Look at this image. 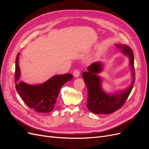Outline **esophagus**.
<instances>
[{
    "label": "esophagus",
    "mask_w": 149,
    "mask_h": 149,
    "mask_svg": "<svg viewBox=\"0 0 149 149\" xmlns=\"http://www.w3.org/2000/svg\"><path fill=\"white\" fill-rule=\"evenodd\" d=\"M80 75V72L78 70H76L73 71V76L75 78H78Z\"/></svg>",
    "instance_id": "1"
}]
</instances>
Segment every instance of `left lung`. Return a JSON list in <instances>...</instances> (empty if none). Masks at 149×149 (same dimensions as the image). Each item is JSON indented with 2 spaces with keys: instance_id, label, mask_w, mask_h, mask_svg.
Here are the masks:
<instances>
[{
  "instance_id": "obj_1",
  "label": "left lung",
  "mask_w": 149,
  "mask_h": 149,
  "mask_svg": "<svg viewBox=\"0 0 149 149\" xmlns=\"http://www.w3.org/2000/svg\"><path fill=\"white\" fill-rule=\"evenodd\" d=\"M119 51L129 59L132 81L123 90L114 93L106 92L102 88L101 78L98 74L103 71L104 65L101 61L94 62L89 66L87 70L82 74L88 89L87 107L94 114H109L115 112L123 106L131 92L135 82L134 54L132 49L124 44H116Z\"/></svg>"
}]
</instances>
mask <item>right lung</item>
Segmentation results:
<instances>
[{
  "mask_svg": "<svg viewBox=\"0 0 149 149\" xmlns=\"http://www.w3.org/2000/svg\"><path fill=\"white\" fill-rule=\"evenodd\" d=\"M19 55L15 60V83L17 91L31 109L38 113H49L53 110L62 86L73 78L70 73L55 75L42 84L31 85L19 81Z\"/></svg>",
  "mask_w": 149,
  "mask_h": 149,
  "instance_id": "add662e5",
  "label": "right lung"
}]
</instances>
